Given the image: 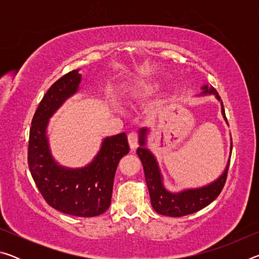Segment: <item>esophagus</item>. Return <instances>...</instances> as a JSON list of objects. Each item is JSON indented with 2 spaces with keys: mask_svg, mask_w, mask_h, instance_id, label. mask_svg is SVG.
Masks as SVG:
<instances>
[{
  "mask_svg": "<svg viewBox=\"0 0 259 259\" xmlns=\"http://www.w3.org/2000/svg\"><path fill=\"white\" fill-rule=\"evenodd\" d=\"M138 138H139V136H138L137 131H131V133L128 135L129 145L131 148H133V150L137 147V145H138Z\"/></svg>",
  "mask_w": 259,
  "mask_h": 259,
  "instance_id": "obj_1",
  "label": "esophagus"
}]
</instances>
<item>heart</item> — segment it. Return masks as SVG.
<instances>
[{
  "instance_id": "1",
  "label": "heart",
  "mask_w": 259,
  "mask_h": 259,
  "mask_svg": "<svg viewBox=\"0 0 259 259\" xmlns=\"http://www.w3.org/2000/svg\"><path fill=\"white\" fill-rule=\"evenodd\" d=\"M154 89H155L154 83H143V84L133 88V90L130 91L129 95L134 98H138V97H140V96H144V95L152 93Z\"/></svg>"
}]
</instances>
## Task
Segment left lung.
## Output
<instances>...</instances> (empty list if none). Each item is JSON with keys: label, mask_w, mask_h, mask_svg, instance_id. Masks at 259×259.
Segmentation results:
<instances>
[{"label": "left lung", "mask_w": 259, "mask_h": 259, "mask_svg": "<svg viewBox=\"0 0 259 259\" xmlns=\"http://www.w3.org/2000/svg\"><path fill=\"white\" fill-rule=\"evenodd\" d=\"M203 89L204 93L213 94L218 100H221L223 115H224L225 120H227L223 100L221 96L218 95L217 90L212 85L209 89L208 87H203ZM145 131L146 129H143L142 131L143 136L140 138V145L142 146L137 150V154L139 159L142 160L144 166V172H145L146 184L148 187V192H150L152 207L157 213L165 214V216L170 217L186 216V214L196 212L199 210L203 209L204 207H207L208 204L211 203L221 194L227 179L230 162L226 166L224 174L216 182H213L208 186L198 188V190L184 191L182 193H177V194H174V193L166 191L163 185H162L161 175L159 172V168H157L154 156L151 154L150 151L146 150L145 147H143L145 145V140H144L145 139L144 138Z\"/></svg>", "instance_id": "obj_1"}]
</instances>
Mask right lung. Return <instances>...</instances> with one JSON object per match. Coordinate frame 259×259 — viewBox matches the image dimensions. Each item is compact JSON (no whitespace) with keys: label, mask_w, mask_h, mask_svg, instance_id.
I'll use <instances>...</instances> for the list:
<instances>
[{"label":"right lung","mask_w":259,"mask_h":259,"mask_svg":"<svg viewBox=\"0 0 259 259\" xmlns=\"http://www.w3.org/2000/svg\"><path fill=\"white\" fill-rule=\"evenodd\" d=\"M81 74L72 71L58 78L43 96L34 113L28 139V168L43 199L60 212L77 217H95L111 205L117 164L129 153L126 135L108 137L90 165L65 169L50 155L46 128L59 105L77 90Z\"/></svg>","instance_id":"right-lung-1"}]
</instances>
